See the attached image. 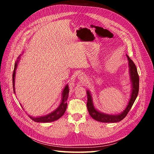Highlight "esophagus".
I'll return each instance as SVG.
<instances>
[{"mask_svg": "<svg viewBox=\"0 0 154 154\" xmlns=\"http://www.w3.org/2000/svg\"><path fill=\"white\" fill-rule=\"evenodd\" d=\"M78 78H79V80H81V81H84L86 79V76L84 75V74H80V75H79V76H78Z\"/></svg>", "mask_w": 154, "mask_h": 154, "instance_id": "34e87169", "label": "esophagus"}]
</instances>
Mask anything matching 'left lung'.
Instances as JSON below:
<instances>
[{"label": "left lung", "mask_w": 154, "mask_h": 154, "mask_svg": "<svg viewBox=\"0 0 154 154\" xmlns=\"http://www.w3.org/2000/svg\"><path fill=\"white\" fill-rule=\"evenodd\" d=\"M127 59L128 60V64H129V69H130V75L131 81L132 83V90L131 93V97L129 100L128 105L126 107L124 111L118 115H106L102 112L98 111L94 107L93 104V100L90 92L87 91V97H88V102H87V108L88 111L90 113V116L97 121L104 122V123H115L118 122L125 118L128 112H129L131 109L134 103V101L137 98L139 92V84H140V80H139V75L137 71V68L135 65V64L131 60V59L127 56Z\"/></svg>", "instance_id": "1"}]
</instances>
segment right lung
Returning a JSON list of instances; mask_svg holds the SVG:
<instances>
[{"mask_svg":"<svg viewBox=\"0 0 154 154\" xmlns=\"http://www.w3.org/2000/svg\"><path fill=\"white\" fill-rule=\"evenodd\" d=\"M18 61H17L15 63H14V70L13 73V87L14 93H15V91H14V77H15V71L17 67ZM68 93H69V88L68 85H66L65 88H64L63 92V97H62V100H61V104L55 111L50 113L49 115L41 116V117H36V118L32 117L30 116H29L31 118V120H32L33 121L36 122L47 123V122H52L58 120L59 118H60L64 115V113L66 111V107H67L66 100L68 97Z\"/></svg>","mask_w":154,"mask_h":154,"instance_id":"add662e5","label":"right lung"}]
</instances>
